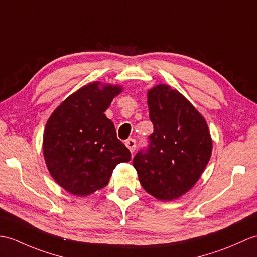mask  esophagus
I'll return each instance as SVG.
<instances>
[{"label":"esophagus","instance_id":"34e87169","mask_svg":"<svg viewBox=\"0 0 257 257\" xmlns=\"http://www.w3.org/2000/svg\"><path fill=\"white\" fill-rule=\"evenodd\" d=\"M136 145H137V142L133 138H129L128 140H126V146L128 147V149H129L131 153H134V151L136 150Z\"/></svg>","mask_w":257,"mask_h":257}]
</instances>
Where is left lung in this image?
<instances>
[{
    "instance_id": "8db88e82",
    "label": "left lung",
    "mask_w": 257,
    "mask_h": 257,
    "mask_svg": "<svg viewBox=\"0 0 257 257\" xmlns=\"http://www.w3.org/2000/svg\"><path fill=\"white\" fill-rule=\"evenodd\" d=\"M153 133L134 158L146 192L160 200L187 193L199 180L211 157L207 122L176 89L160 84L148 93Z\"/></svg>"
}]
</instances>
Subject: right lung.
Here are the masks:
<instances>
[{"mask_svg": "<svg viewBox=\"0 0 257 257\" xmlns=\"http://www.w3.org/2000/svg\"><path fill=\"white\" fill-rule=\"evenodd\" d=\"M120 86L95 82L83 86L52 112L44 133V157L51 176L76 196L93 194L109 182L116 165L129 162L130 151L105 116Z\"/></svg>", "mask_w": 257, "mask_h": 257, "instance_id": "add662e5", "label": "right lung"}]
</instances>
